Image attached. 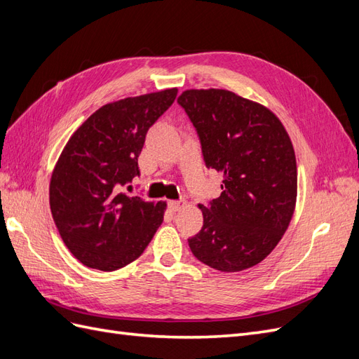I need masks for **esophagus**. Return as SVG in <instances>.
<instances>
[{"instance_id":"esophagus-1","label":"esophagus","mask_w":359,"mask_h":359,"mask_svg":"<svg viewBox=\"0 0 359 359\" xmlns=\"http://www.w3.org/2000/svg\"><path fill=\"white\" fill-rule=\"evenodd\" d=\"M168 206L172 210V211H180L182 208H186L187 206V202L186 201H169L168 202Z\"/></svg>"}]
</instances>
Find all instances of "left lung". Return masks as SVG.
Returning a JSON list of instances; mask_svg holds the SVG:
<instances>
[{
    "label": "left lung",
    "instance_id": "1",
    "mask_svg": "<svg viewBox=\"0 0 359 359\" xmlns=\"http://www.w3.org/2000/svg\"><path fill=\"white\" fill-rule=\"evenodd\" d=\"M196 128L203 161L223 173L222 194L199 205L203 226L191 253L223 273L255 266L273 252L297 202V160L280 119L227 90H187L178 97Z\"/></svg>",
    "mask_w": 359,
    "mask_h": 359
}]
</instances>
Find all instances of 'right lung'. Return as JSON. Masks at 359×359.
I'll return each instance as SVG.
<instances>
[{"label": "right lung", "mask_w": 359, "mask_h": 359, "mask_svg": "<svg viewBox=\"0 0 359 359\" xmlns=\"http://www.w3.org/2000/svg\"><path fill=\"white\" fill-rule=\"evenodd\" d=\"M177 93L170 88L104 104L64 147L49 203L64 244L83 265L100 271L128 265L163 223L166 202H147L124 189L140 175L145 136Z\"/></svg>", "instance_id": "right-lung-1"}]
</instances>
